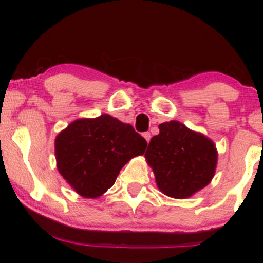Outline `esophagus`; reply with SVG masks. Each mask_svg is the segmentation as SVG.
<instances>
[{"instance_id":"obj_1","label":"esophagus","mask_w":263,"mask_h":263,"mask_svg":"<svg viewBox=\"0 0 263 263\" xmlns=\"http://www.w3.org/2000/svg\"><path fill=\"white\" fill-rule=\"evenodd\" d=\"M143 137H144V140L147 141V143H148V142L151 141V134H149V132H144Z\"/></svg>"}]
</instances>
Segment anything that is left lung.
<instances>
[{
	"instance_id": "8db88e82",
	"label": "left lung",
	"mask_w": 263,
	"mask_h": 263,
	"mask_svg": "<svg viewBox=\"0 0 263 263\" xmlns=\"http://www.w3.org/2000/svg\"><path fill=\"white\" fill-rule=\"evenodd\" d=\"M163 194L185 199L211 182L218 163L214 142L179 121L163 122L146 153Z\"/></svg>"
}]
</instances>
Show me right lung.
Wrapping results in <instances>:
<instances>
[{
	"mask_svg": "<svg viewBox=\"0 0 263 263\" xmlns=\"http://www.w3.org/2000/svg\"><path fill=\"white\" fill-rule=\"evenodd\" d=\"M146 147V140L129 123L110 115L79 119L57 136V167L78 194L98 198L114 185L123 165L143 155Z\"/></svg>",
	"mask_w": 263,
	"mask_h": 263,
	"instance_id": "1",
	"label": "right lung"
}]
</instances>
